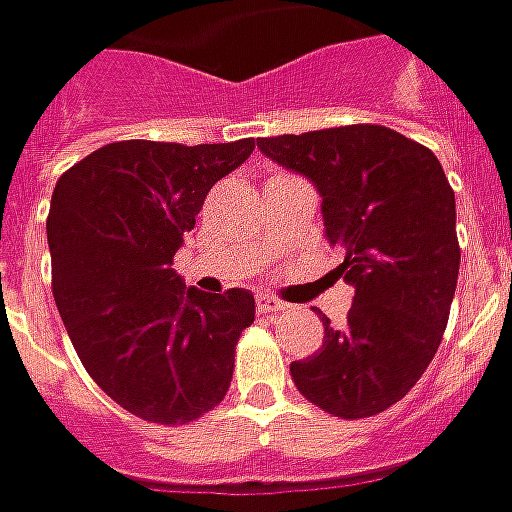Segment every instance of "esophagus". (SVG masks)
Here are the masks:
<instances>
[{
	"label": "esophagus",
	"mask_w": 512,
	"mask_h": 512,
	"mask_svg": "<svg viewBox=\"0 0 512 512\" xmlns=\"http://www.w3.org/2000/svg\"><path fill=\"white\" fill-rule=\"evenodd\" d=\"M285 307V302H279V299H273V296H259V299H256V310H259L262 316H276V313H282Z\"/></svg>",
	"instance_id": "34e87169"
}]
</instances>
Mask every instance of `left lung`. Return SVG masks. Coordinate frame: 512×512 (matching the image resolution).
I'll list each match as a JSON object with an SVG mask.
<instances>
[{"label":"left lung","instance_id":"8db88e82","mask_svg":"<svg viewBox=\"0 0 512 512\" xmlns=\"http://www.w3.org/2000/svg\"><path fill=\"white\" fill-rule=\"evenodd\" d=\"M282 168L322 196L330 245L344 247L339 276L356 287L342 327L290 364L307 402L339 419L379 416L410 393L442 344L462 250L456 196L433 150L384 125L256 139Z\"/></svg>","mask_w":512,"mask_h":512}]
</instances>
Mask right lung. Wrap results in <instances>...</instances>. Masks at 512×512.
<instances>
[{
  "label": "right lung",
  "instance_id": "right-lung-1",
  "mask_svg": "<svg viewBox=\"0 0 512 512\" xmlns=\"http://www.w3.org/2000/svg\"><path fill=\"white\" fill-rule=\"evenodd\" d=\"M253 139L176 145L128 139L65 170L48 213L53 299L79 359L119 407L187 424L225 399L256 302L242 287L185 290L173 256L205 196Z\"/></svg>",
  "mask_w": 512,
  "mask_h": 512
}]
</instances>
